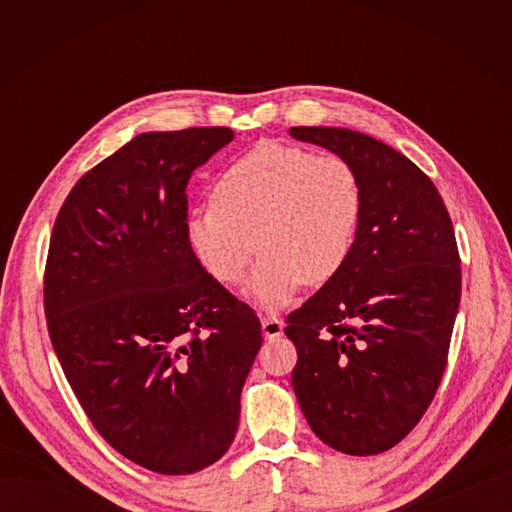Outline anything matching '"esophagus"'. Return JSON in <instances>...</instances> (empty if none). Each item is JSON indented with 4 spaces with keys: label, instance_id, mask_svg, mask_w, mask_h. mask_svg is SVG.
Listing matches in <instances>:
<instances>
[{
    "label": "esophagus",
    "instance_id": "obj_1",
    "mask_svg": "<svg viewBox=\"0 0 512 512\" xmlns=\"http://www.w3.org/2000/svg\"><path fill=\"white\" fill-rule=\"evenodd\" d=\"M262 332L266 339H277V336L284 334V321H281L277 314L266 312L262 314Z\"/></svg>",
    "mask_w": 512,
    "mask_h": 512
}]
</instances>
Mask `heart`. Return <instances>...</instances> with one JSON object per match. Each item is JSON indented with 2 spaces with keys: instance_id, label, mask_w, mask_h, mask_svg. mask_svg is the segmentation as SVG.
<instances>
[{
  "instance_id": "heart-1",
  "label": "heart",
  "mask_w": 512,
  "mask_h": 512,
  "mask_svg": "<svg viewBox=\"0 0 512 512\" xmlns=\"http://www.w3.org/2000/svg\"><path fill=\"white\" fill-rule=\"evenodd\" d=\"M213 206L187 215L184 233L217 284L237 286L259 250L248 295L277 308L303 281L321 286L350 259L363 220V182L350 160L264 140L224 167Z\"/></svg>"
}]
</instances>
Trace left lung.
I'll return each instance as SVG.
<instances>
[{"label": "left lung", "mask_w": 512, "mask_h": 512, "mask_svg": "<svg viewBox=\"0 0 512 512\" xmlns=\"http://www.w3.org/2000/svg\"><path fill=\"white\" fill-rule=\"evenodd\" d=\"M290 136L345 156L365 193L347 264L286 319L292 389L328 447L376 455L416 427L447 367L462 290L453 224L427 173L380 140L341 127Z\"/></svg>", "instance_id": "left-lung-1"}]
</instances>
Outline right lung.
<instances>
[{
	"label": "right lung",
	"mask_w": 512,
	"mask_h": 512,
	"mask_svg": "<svg viewBox=\"0 0 512 512\" xmlns=\"http://www.w3.org/2000/svg\"><path fill=\"white\" fill-rule=\"evenodd\" d=\"M228 127L140 134L74 184L52 228L43 308L63 374L107 444L187 475L226 453L262 347L246 303L187 242V184Z\"/></svg>",
	"instance_id": "obj_1"
}]
</instances>
